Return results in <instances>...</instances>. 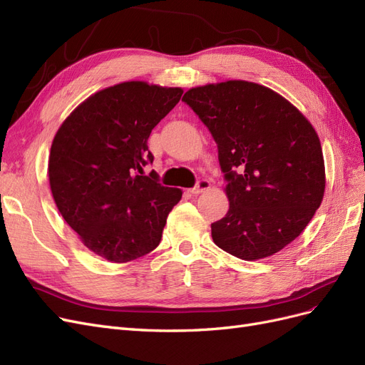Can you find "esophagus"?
Returning <instances> with one entry per match:
<instances>
[{"label": "esophagus", "instance_id": "1", "mask_svg": "<svg viewBox=\"0 0 365 365\" xmlns=\"http://www.w3.org/2000/svg\"><path fill=\"white\" fill-rule=\"evenodd\" d=\"M207 189H210V181L208 180H200L196 182L195 187H192V189L189 190L192 195H200L202 192H205Z\"/></svg>", "mask_w": 365, "mask_h": 365}]
</instances>
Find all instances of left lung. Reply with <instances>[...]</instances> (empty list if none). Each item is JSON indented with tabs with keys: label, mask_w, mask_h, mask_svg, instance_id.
Instances as JSON below:
<instances>
[{
	"label": "left lung",
	"mask_w": 365,
	"mask_h": 365,
	"mask_svg": "<svg viewBox=\"0 0 365 365\" xmlns=\"http://www.w3.org/2000/svg\"><path fill=\"white\" fill-rule=\"evenodd\" d=\"M217 145L230 208L213 242L242 260L272 256L300 236L323 201L324 160L306 117L280 94L245 81L182 97Z\"/></svg>",
	"instance_id": "left-lung-1"
}]
</instances>
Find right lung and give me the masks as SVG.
Listing matches in <instances>:
<instances>
[{
	"instance_id": "1",
	"label": "right lung",
	"mask_w": 365,
	"mask_h": 365,
	"mask_svg": "<svg viewBox=\"0 0 365 365\" xmlns=\"http://www.w3.org/2000/svg\"><path fill=\"white\" fill-rule=\"evenodd\" d=\"M181 88L123 82L91 96L63 121L48 158L51 193L83 245L114 263L155 250L182 192L158 182L148 148L152 129Z\"/></svg>"
}]
</instances>
